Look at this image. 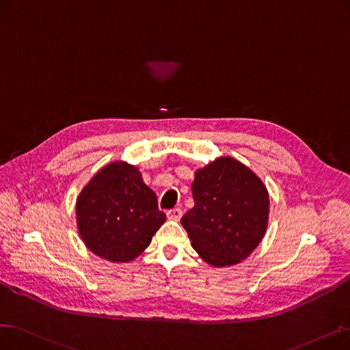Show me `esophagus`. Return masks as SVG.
Wrapping results in <instances>:
<instances>
[{
  "label": "esophagus",
  "instance_id": "1",
  "mask_svg": "<svg viewBox=\"0 0 350 350\" xmlns=\"http://www.w3.org/2000/svg\"><path fill=\"white\" fill-rule=\"evenodd\" d=\"M181 215H183V211H181V208H178V207H174V208H172V210H167V217H169L170 219H174V221H177V219H180Z\"/></svg>",
  "mask_w": 350,
  "mask_h": 350
}]
</instances>
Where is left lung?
Masks as SVG:
<instances>
[{
	"label": "left lung",
	"mask_w": 350,
	"mask_h": 350,
	"mask_svg": "<svg viewBox=\"0 0 350 350\" xmlns=\"http://www.w3.org/2000/svg\"><path fill=\"white\" fill-rule=\"evenodd\" d=\"M194 207L181 218L193 248L214 267L238 264L262 240L269 198L262 181L243 163L219 157L196 172Z\"/></svg>",
	"instance_id": "obj_1"
}]
</instances>
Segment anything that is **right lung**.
I'll list each match as a JSON object with an SVG mask.
<instances>
[{"instance_id": "obj_1", "label": "right lung", "mask_w": 350, "mask_h": 350, "mask_svg": "<svg viewBox=\"0 0 350 350\" xmlns=\"http://www.w3.org/2000/svg\"><path fill=\"white\" fill-rule=\"evenodd\" d=\"M77 218L92 252L107 261L127 262L149 247L165 214L135 165L116 161L85 186L77 201Z\"/></svg>"}]
</instances>
